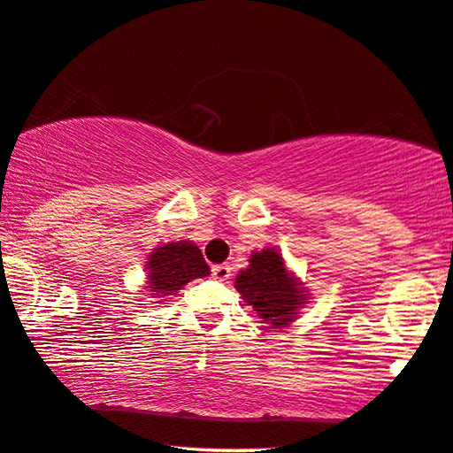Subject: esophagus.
<instances>
[{"label": "esophagus", "instance_id": "esophagus-1", "mask_svg": "<svg viewBox=\"0 0 453 453\" xmlns=\"http://www.w3.org/2000/svg\"><path fill=\"white\" fill-rule=\"evenodd\" d=\"M211 274L215 280H227L232 276V268H229V265H215L211 268Z\"/></svg>", "mask_w": 453, "mask_h": 453}]
</instances>
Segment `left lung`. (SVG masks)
Here are the masks:
<instances>
[{"mask_svg": "<svg viewBox=\"0 0 453 453\" xmlns=\"http://www.w3.org/2000/svg\"><path fill=\"white\" fill-rule=\"evenodd\" d=\"M235 291L270 329L287 327L307 303L305 287L288 273L276 248L252 252L248 268L235 276Z\"/></svg>", "mask_w": 453, "mask_h": 453, "instance_id": "1", "label": "left lung"}]
</instances>
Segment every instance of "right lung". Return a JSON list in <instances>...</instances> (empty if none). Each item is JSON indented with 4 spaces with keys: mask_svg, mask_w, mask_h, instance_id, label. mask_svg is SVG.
<instances>
[{
    "mask_svg": "<svg viewBox=\"0 0 453 453\" xmlns=\"http://www.w3.org/2000/svg\"><path fill=\"white\" fill-rule=\"evenodd\" d=\"M146 273L148 291L154 299H165L177 295L187 282L203 279L209 274V266L193 242H173L148 254Z\"/></svg>",
    "mask_w": 453,
    "mask_h": 453,
    "instance_id": "right-lung-1",
    "label": "right lung"
}]
</instances>
